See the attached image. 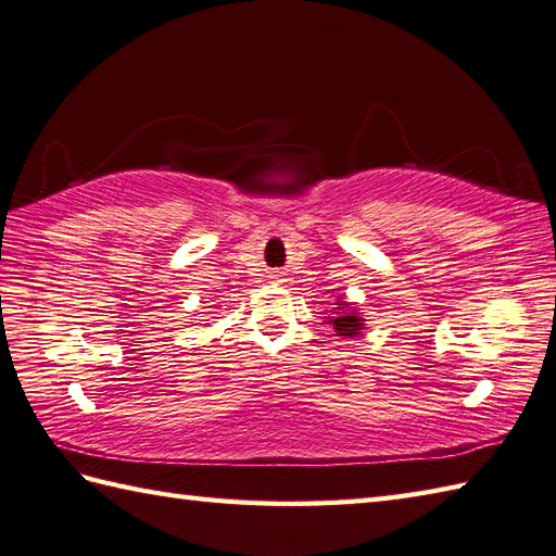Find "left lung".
Wrapping results in <instances>:
<instances>
[{
  "label": "left lung",
  "instance_id": "obj_1",
  "mask_svg": "<svg viewBox=\"0 0 556 556\" xmlns=\"http://www.w3.org/2000/svg\"><path fill=\"white\" fill-rule=\"evenodd\" d=\"M337 305H339V308H334L337 315L329 317L327 323L337 329L339 337H349V339L351 337H358L361 329H365L363 327V317L356 311H353V303L339 301Z\"/></svg>",
  "mask_w": 556,
  "mask_h": 556
}]
</instances>
